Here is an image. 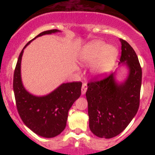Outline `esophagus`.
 Here are the masks:
<instances>
[{
    "instance_id": "34e87169",
    "label": "esophagus",
    "mask_w": 155,
    "mask_h": 155,
    "mask_svg": "<svg viewBox=\"0 0 155 155\" xmlns=\"http://www.w3.org/2000/svg\"><path fill=\"white\" fill-rule=\"evenodd\" d=\"M87 90V84L84 83L82 87H81V95H84L86 93Z\"/></svg>"
}]
</instances>
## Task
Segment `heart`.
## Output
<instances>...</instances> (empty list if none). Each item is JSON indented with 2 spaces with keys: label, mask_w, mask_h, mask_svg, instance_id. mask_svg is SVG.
<instances>
[{
  "label": "heart",
  "mask_w": 155,
  "mask_h": 155,
  "mask_svg": "<svg viewBox=\"0 0 155 155\" xmlns=\"http://www.w3.org/2000/svg\"><path fill=\"white\" fill-rule=\"evenodd\" d=\"M118 56V49L108 46L104 41L95 40L84 46L79 54L83 64H92L91 72L95 76L102 77L108 74L114 65Z\"/></svg>",
  "instance_id": "1"
}]
</instances>
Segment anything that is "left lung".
<instances>
[{
	"label": "left lung",
	"mask_w": 155,
	"mask_h": 155,
	"mask_svg": "<svg viewBox=\"0 0 155 155\" xmlns=\"http://www.w3.org/2000/svg\"><path fill=\"white\" fill-rule=\"evenodd\" d=\"M120 41L122 55L119 65L127 69L126 78L119 81L114 72L101 81L89 83L86 92L90 129L102 138H111L122 133L139 107L141 68L132 47L124 40Z\"/></svg>",
	"instance_id": "obj_1"
}]
</instances>
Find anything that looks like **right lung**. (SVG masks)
Wrapping results in <instances>:
<instances>
[{
  "instance_id": "1",
  "label": "right lung",
  "mask_w": 155,
  "mask_h": 155,
  "mask_svg": "<svg viewBox=\"0 0 155 155\" xmlns=\"http://www.w3.org/2000/svg\"><path fill=\"white\" fill-rule=\"evenodd\" d=\"M59 30L44 31L30 41L19 54L15 74L13 88L18 113L25 124L44 138H54L65 128L68 111L81 95V82L63 83L45 95H35L25 88L21 76V62L24 49L38 37L52 34Z\"/></svg>"
}]
</instances>
